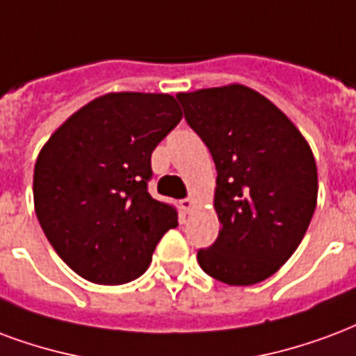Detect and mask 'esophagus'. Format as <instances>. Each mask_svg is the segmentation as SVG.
I'll return each mask as SVG.
<instances>
[{"label":"esophagus","mask_w":356,"mask_h":356,"mask_svg":"<svg viewBox=\"0 0 356 356\" xmlns=\"http://www.w3.org/2000/svg\"><path fill=\"white\" fill-rule=\"evenodd\" d=\"M179 205H181V209H183V213H191L192 207H194V200L192 198H185L179 202Z\"/></svg>","instance_id":"34e87169"}]
</instances>
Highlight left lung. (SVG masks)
I'll return each instance as SVG.
<instances>
[{
	"label": "left lung",
	"instance_id": "obj_1",
	"mask_svg": "<svg viewBox=\"0 0 356 356\" xmlns=\"http://www.w3.org/2000/svg\"><path fill=\"white\" fill-rule=\"evenodd\" d=\"M217 168V241L200 249L207 275L226 285L264 281L298 249L317 205V165L298 128L243 84L177 94Z\"/></svg>",
	"mask_w": 356,
	"mask_h": 356
}]
</instances>
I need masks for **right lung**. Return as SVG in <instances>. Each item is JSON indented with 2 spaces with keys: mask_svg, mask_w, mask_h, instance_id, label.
I'll return each mask as SVG.
<instances>
[{
  "mask_svg": "<svg viewBox=\"0 0 356 356\" xmlns=\"http://www.w3.org/2000/svg\"><path fill=\"white\" fill-rule=\"evenodd\" d=\"M183 113L170 94L113 92L84 105L44 143L33 171L39 225L58 257L97 285L134 281L177 226L147 185L151 154Z\"/></svg>",
  "mask_w": 356,
  "mask_h": 356,
  "instance_id": "obj_1",
  "label": "right lung"
}]
</instances>
